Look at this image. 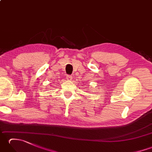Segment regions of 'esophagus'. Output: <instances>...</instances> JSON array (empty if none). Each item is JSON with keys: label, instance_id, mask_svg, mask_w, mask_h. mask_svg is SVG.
Instances as JSON below:
<instances>
[{"label": "esophagus", "instance_id": "1", "mask_svg": "<svg viewBox=\"0 0 152 152\" xmlns=\"http://www.w3.org/2000/svg\"><path fill=\"white\" fill-rule=\"evenodd\" d=\"M66 80H68V81H71V80H72V76H71L70 75H68L66 76Z\"/></svg>", "mask_w": 152, "mask_h": 152}]
</instances>
